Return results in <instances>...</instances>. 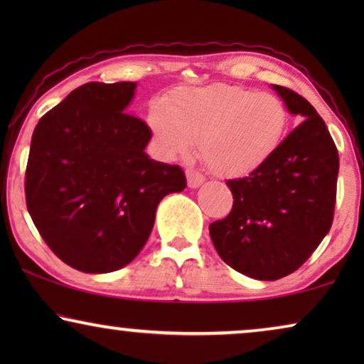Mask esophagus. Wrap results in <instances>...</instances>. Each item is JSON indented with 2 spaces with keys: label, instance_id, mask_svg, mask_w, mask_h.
Instances as JSON below:
<instances>
[{
  "label": "esophagus",
  "instance_id": "1",
  "mask_svg": "<svg viewBox=\"0 0 364 364\" xmlns=\"http://www.w3.org/2000/svg\"><path fill=\"white\" fill-rule=\"evenodd\" d=\"M186 176H187V183H188V187H191V188L200 187L202 183L205 182V178H203L202 173H198L197 171H193V168H187Z\"/></svg>",
  "mask_w": 364,
  "mask_h": 364
}]
</instances>
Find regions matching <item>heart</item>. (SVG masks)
<instances>
[{"label": "heart", "instance_id": "heart-1", "mask_svg": "<svg viewBox=\"0 0 364 364\" xmlns=\"http://www.w3.org/2000/svg\"><path fill=\"white\" fill-rule=\"evenodd\" d=\"M147 124L166 159L200 157L222 177H243L272 159L290 126L285 102L275 94L212 84L176 89L167 104L149 106Z\"/></svg>", "mask_w": 364, "mask_h": 364}]
</instances>
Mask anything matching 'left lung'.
<instances>
[{
  "instance_id": "1",
  "label": "left lung",
  "mask_w": 364,
  "mask_h": 364,
  "mask_svg": "<svg viewBox=\"0 0 364 364\" xmlns=\"http://www.w3.org/2000/svg\"><path fill=\"white\" fill-rule=\"evenodd\" d=\"M272 89L288 112L305 121L260 168L227 181L232 212L208 227L222 260L263 282L300 268L330 232L340 171L336 146L316 109L290 89Z\"/></svg>"
}]
</instances>
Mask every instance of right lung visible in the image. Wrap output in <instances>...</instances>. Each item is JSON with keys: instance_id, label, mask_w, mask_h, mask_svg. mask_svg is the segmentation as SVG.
Here are the masks:
<instances>
[{"instance_id": "obj_1", "label": "right lung", "mask_w": 364, "mask_h": 364, "mask_svg": "<svg viewBox=\"0 0 364 364\" xmlns=\"http://www.w3.org/2000/svg\"><path fill=\"white\" fill-rule=\"evenodd\" d=\"M137 82H87L34 127L26 205L48 247L69 267L109 273L139 255L159 202L187 187L178 166L157 162L152 132L129 112Z\"/></svg>"}]
</instances>
